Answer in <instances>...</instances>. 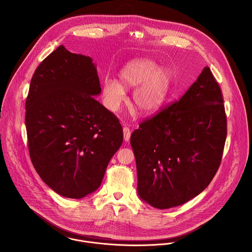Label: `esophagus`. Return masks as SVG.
<instances>
[{
	"instance_id": "1",
	"label": "esophagus",
	"mask_w": 252,
	"mask_h": 252,
	"mask_svg": "<svg viewBox=\"0 0 252 252\" xmlns=\"http://www.w3.org/2000/svg\"><path fill=\"white\" fill-rule=\"evenodd\" d=\"M123 136H124V141L125 142H129L130 141V137H131V131L128 127H124L123 128Z\"/></svg>"
}]
</instances>
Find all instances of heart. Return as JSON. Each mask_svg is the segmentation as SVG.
I'll return each instance as SVG.
<instances>
[{
	"label": "heart",
	"mask_w": 252,
	"mask_h": 252,
	"mask_svg": "<svg viewBox=\"0 0 252 252\" xmlns=\"http://www.w3.org/2000/svg\"><path fill=\"white\" fill-rule=\"evenodd\" d=\"M119 82L105 79L103 96L108 109L116 111L123 102L125 90L135 88L132 95L133 107L141 114L150 115L167 103L173 84V73L150 58H137L128 62L119 72Z\"/></svg>",
	"instance_id": "obj_1"
}]
</instances>
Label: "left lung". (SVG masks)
<instances>
[{
    "label": "left lung",
    "mask_w": 252,
    "mask_h": 252,
    "mask_svg": "<svg viewBox=\"0 0 252 252\" xmlns=\"http://www.w3.org/2000/svg\"><path fill=\"white\" fill-rule=\"evenodd\" d=\"M227 136L223 96L209 67L180 101L131 136L138 194L150 206H180L204 191L219 168Z\"/></svg>",
    "instance_id": "8db88e82"
}]
</instances>
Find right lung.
Listing matches in <instances>:
<instances>
[{"label": "right lung", "instance_id": "obj_1", "mask_svg": "<svg viewBox=\"0 0 252 252\" xmlns=\"http://www.w3.org/2000/svg\"><path fill=\"white\" fill-rule=\"evenodd\" d=\"M100 93L92 59L63 45L31 79L25 106L30 157L40 179L66 198L96 191L123 142L117 117L93 97Z\"/></svg>", "mask_w": 252, "mask_h": 252}]
</instances>
